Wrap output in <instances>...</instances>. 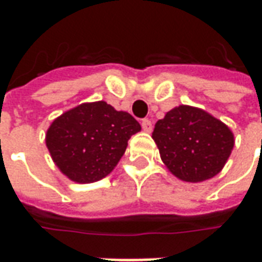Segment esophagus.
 <instances>
[{"mask_svg":"<svg viewBox=\"0 0 262 262\" xmlns=\"http://www.w3.org/2000/svg\"><path fill=\"white\" fill-rule=\"evenodd\" d=\"M142 127H143V130L147 132V133H150V132H151V129H153V126H151V120L143 119L142 120Z\"/></svg>","mask_w":262,"mask_h":262,"instance_id":"esophagus-1","label":"esophagus"}]
</instances>
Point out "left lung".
Here are the masks:
<instances>
[{
    "mask_svg": "<svg viewBox=\"0 0 262 262\" xmlns=\"http://www.w3.org/2000/svg\"><path fill=\"white\" fill-rule=\"evenodd\" d=\"M160 157L177 178L201 182L219 174L230 157L234 136L203 109L180 105L154 126Z\"/></svg>",
    "mask_w": 262,
    "mask_h": 262,
    "instance_id": "obj_1",
    "label": "left lung"
}]
</instances>
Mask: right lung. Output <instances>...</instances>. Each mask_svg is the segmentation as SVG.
Wrapping results in <instances>:
<instances>
[{"mask_svg":"<svg viewBox=\"0 0 262 262\" xmlns=\"http://www.w3.org/2000/svg\"><path fill=\"white\" fill-rule=\"evenodd\" d=\"M140 130L130 114L103 101L81 103L53 120L46 146L66 177L90 184L112 172L125 154L127 140Z\"/></svg>","mask_w":262,"mask_h":262,"instance_id":"right-lung-1","label":"right lung"}]
</instances>
